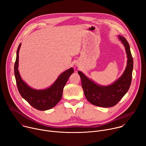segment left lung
I'll list each match as a JSON object with an SVG mask.
<instances>
[{"label": "left lung", "instance_id": "8db88e82", "mask_svg": "<svg viewBox=\"0 0 146 146\" xmlns=\"http://www.w3.org/2000/svg\"><path fill=\"white\" fill-rule=\"evenodd\" d=\"M118 38L126 50L127 65L122 76L111 85H98L81 72H78L85 96L91 104L96 106L110 108L115 106L128 92L131 84L133 60L130 46L125 38L121 35L118 36Z\"/></svg>", "mask_w": 146, "mask_h": 146}]
</instances>
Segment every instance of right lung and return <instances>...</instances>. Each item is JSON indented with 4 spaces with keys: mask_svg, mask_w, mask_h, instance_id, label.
Instances as JSON below:
<instances>
[{
    "mask_svg": "<svg viewBox=\"0 0 146 146\" xmlns=\"http://www.w3.org/2000/svg\"><path fill=\"white\" fill-rule=\"evenodd\" d=\"M21 46V44L20 43L17 51L14 64V74L18 91L33 108L41 111L49 110L55 106L61 99L64 88L69 77L74 72V69L71 68L61 73L53 84L47 89L40 90L33 89L22 80L18 70V55Z\"/></svg>",
    "mask_w": 146,
    "mask_h": 146,
    "instance_id": "right-lung-1",
    "label": "right lung"
}]
</instances>
